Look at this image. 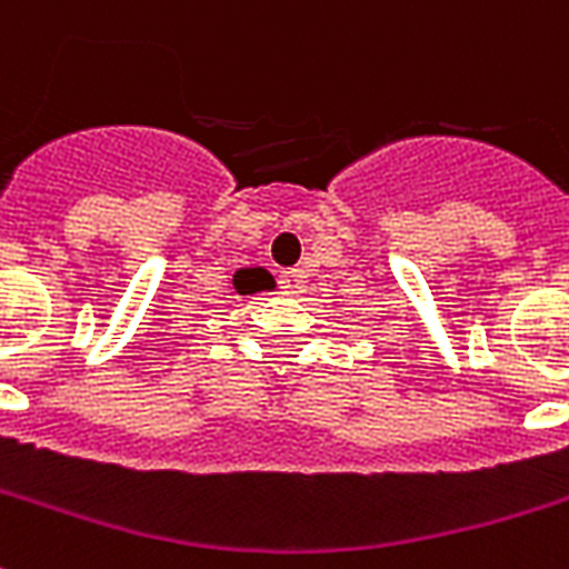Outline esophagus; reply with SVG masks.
<instances>
[{
  "label": "esophagus",
  "mask_w": 569,
  "mask_h": 569,
  "mask_svg": "<svg viewBox=\"0 0 569 569\" xmlns=\"http://www.w3.org/2000/svg\"><path fill=\"white\" fill-rule=\"evenodd\" d=\"M277 283H280V292L286 295H303L307 292V274L300 269H283L280 277H277Z\"/></svg>",
  "instance_id": "34e87169"
}]
</instances>
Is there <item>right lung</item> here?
<instances>
[{"label": "right lung", "mask_w": 569, "mask_h": 569, "mask_svg": "<svg viewBox=\"0 0 569 569\" xmlns=\"http://www.w3.org/2000/svg\"><path fill=\"white\" fill-rule=\"evenodd\" d=\"M253 271H239L237 280H233V286H239V289H248V292H253L257 289V280H253Z\"/></svg>", "instance_id": "right-lung-1"}]
</instances>
